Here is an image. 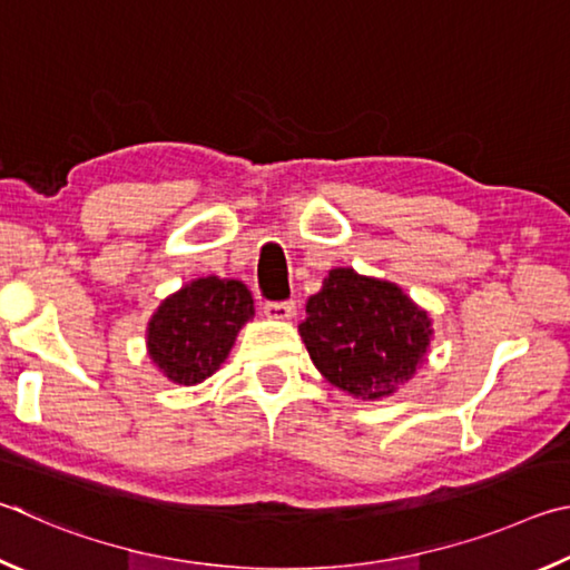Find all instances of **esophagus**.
I'll list each match as a JSON object with an SVG mask.
<instances>
[{"label": "esophagus", "mask_w": 570, "mask_h": 570, "mask_svg": "<svg viewBox=\"0 0 570 570\" xmlns=\"http://www.w3.org/2000/svg\"><path fill=\"white\" fill-rule=\"evenodd\" d=\"M265 315L269 321H293L295 317V303H265Z\"/></svg>", "instance_id": "obj_1"}]
</instances>
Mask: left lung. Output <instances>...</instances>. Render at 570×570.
Here are the masks:
<instances>
[{
    "mask_svg": "<svg viewBox=\"0 0 570 570\" xmlns=\"http://www.w3.org/2000/svg\"><path fill=\"white\" fill-rule=\"evenodd\" d=\"M297 325L313 365L357 401H381L405 385L431 351L433 321L401 285L333 267L307 297Z\"/></svg>",
    "mask_w": 570,
    "mask_h": 570,
    "instance_id": "obj_1",
    "label": "left lung"
}]
</instances>
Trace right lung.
Returning <instances> with one entry per match:
<instances>
[{"instance_id":"obj_1","label":"right lung","mask_w":570,"mask_h":570,"mask_svg":"<svg viewBox=\"0 0 570 570\" xmlns=\"http://www.w3.org/2000/svg\"><path fill=\"white\" fill-rule=\"evenodd\" d=\"M255 317L239 279L195 277L157 305L145 331L147 355L169 383L197 385L219 371L243 325Z\"/></svg>"}]
</instances>
